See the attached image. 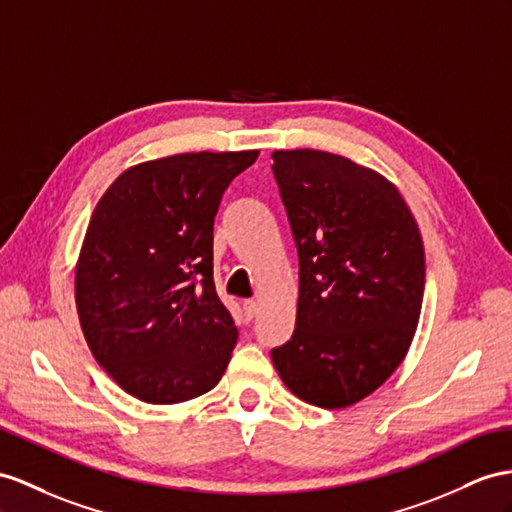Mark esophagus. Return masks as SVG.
I'll use <instances>...</instances> for the list:
<instances>
[{
    "mask_svg": "<svg viewBox=\"0 0 512 512\" xmlns=\"http://www.w3.org/2000/svg\"><path fill=\"white\" fill-rule=\"evenodd\" d=\"M242 307H244V313H246V318H248V320H253V318H255V313H257V309H259V305L255 303V300H244Z\"/></svg>",
    "mask_w": 512,
    "mask_h": 512,
    "instance_id": "esophagus-1",
    "label": "esophagus"
}]
</instances>
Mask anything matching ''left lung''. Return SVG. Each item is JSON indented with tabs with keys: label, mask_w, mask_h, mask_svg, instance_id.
Segmentation results:
<instances>
[{
	"label": "left lung",
	"mask_w": 512,
	"mask_h": 512,
	"mask_svg": "<svg viewBox=\"0 0 512 512\" xmlns=\"http://www.w3.org/2000/svg\"><path fill=\"white\" fill-rule=\"evenodd\" d=\"M298 248L296 329L270 352L294 396L344 409L398 370L422 311L424 244L393 183L344 155L272 153Z\"/></svg>",
	"instance_id": "1"
}]
</instances>
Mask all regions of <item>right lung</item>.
Returning <instances> with one entry per match:
<instances>
[{
    "instance_id": "obj_1",
    "label": "right lung",
    "mask_w": 512,
    "mask_h": 512,
    "mask_svg": "<svg viewBox=\"0 0 512 512\" xmlns=\"http://www.w3.org/2000/svg\"><path fill=\"white\" fill-rule=\"evenodd\" d=\"M259 151L177 153L103 192L75 264V307L97 363L149 404L214 389L238 342L212 277L222 194Z\"/></svg>"
}]
</instances>
